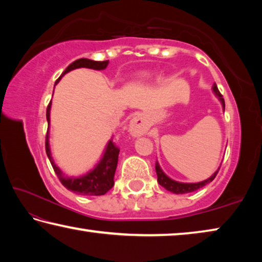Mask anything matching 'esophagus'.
<instances>
[{"mask_svg": "<svg viewBox=\"0 0 262 262\" xmlns=\"http://www.w3.org/2000/svg\"><path fill=\"white\" fill-rule=\"evenodd\" d=\"M130 133L133 135H143L148 130V125L142 114H137L130 120Z\"/></svg>", "mask_w": 262, "mask_h": 262, "instance_id": "34e87169", "label": "esophagus"}]
</instances>
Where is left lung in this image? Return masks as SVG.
<instances>
[{
    "instance_id": "1",
    "label": "left lung",
    "mask_w": 262,
    "mask_h": 262,
    "mask_svg": "<svg viewBox=\"0 0 262 262\" xmlns=\"http://www.w3.org/2000/svg\"><path fill=\"white\" fill-rule=\"evenodd\" d=\"M212 91H214V94L217 96V98L221 100L222 106H223V110H224L225 108L224 99H223V97H222L221 92L219 91V89H217L216 84L212 85ZM155 168H156L158 184L163 186V187L166 190H170V192L174 193V194H185V193H190V192H194V190H198L199 188L203 187V186H206L207 184H209L210 181L214 180L216 174H217V172H219V170H220V167H219V170H217L215 173L212 174L210 178H208L207 180H203V181H200V183H195V184H192V183L187 184V183H179V181H176L173 179L168 178V177L163 172L161 166H159L158 162H156V166H155Z\"/></svg>"
}]
</instances>
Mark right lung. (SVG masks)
Segmentation results:
<instances>
[{
    "label": "right lung",
    "mask_w": 262,
    "mask_h": 262,
    "mask_svg": "<svg viewBox=\"0 0 262 262\" xmlns=\"http://www.w3.org/2000/svg\"><path fill=\"white\" fill-rule=\"evenodd\" d=\"M108 64L107 61H94L89 59H78L74 61L72 64H69L63 73H62L61 76L56 79L55 84L60 81L61 77L63 76L64 74L72 72L74 69L77 68H90L95 70H103ZM51 103L47 106L46 111V118L48 122V128H47V135H46V142H45V148H46V154L47 157L50 159L53 168H54L55 173L57 178L61 181V184L64 186L66 188L72 190V192L79 194V195H104L107 193L108 190L113 187L114 185V173L115 170H117L118 165V157H119V149L113 140H110L107 145H106L105 152L101 157L100 162L97 164L94 170L88 172L86 174L82 177H67L63 174L59 167L56 166V164L53 161V157L51 155V148H50V141H48V130H50V113H51Z\"/></svg>",
    "instance_id": "1"
}]
</instances>
